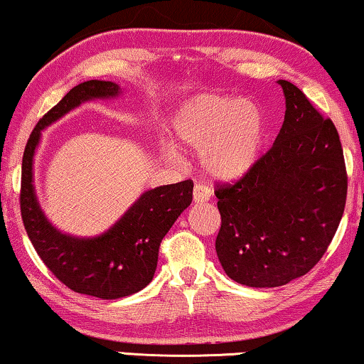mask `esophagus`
Returning a JSON list of instances; mask_svg holds the SVG:
<instances>
[{
    "label": "esophagus",
    "mask_w": 364,
    "mask_h": 364,
    "mask_svg": "<svg viewBox=\"0 0 364 364\" xmlns=\"http://www.w3.org/2000/svg\"><path fill=\"white\" fill-rule=\"evenodd\" d=\"M211 198V189L204 184H196L193 189V201L194 203H206Z\"/></svg>",
    "instance_id": "obj_1"
}]
</instances>
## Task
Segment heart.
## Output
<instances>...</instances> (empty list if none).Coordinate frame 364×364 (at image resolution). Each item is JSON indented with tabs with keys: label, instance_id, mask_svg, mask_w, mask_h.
Returning <instances> with one entry per match:
<instances>
[{
	"label": "heart",
	"instance_id": "obj_1",
	"mask_svg": "<svg viewBox=\"0 0 364 364\" xmlns=\"http://www.w3.org/2000/svg\"><path fill=\"white\" fill-rule=\"evenodd\" d=\"M265 117L254 102L221 94H199L175 112L173 145L199 153V165L214 180L235 181L259 161L265 143ZM165 155L176 156L171 145Z\"/></svg>",
	"mask_w": 364,
	"mask_h": 364
}]
</instances>
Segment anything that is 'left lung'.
Returning a JSON list of instances; mask_svg holds the SVG:
<instances>
[{
    "mask_svg": "<svg viewBox=\"0 0 364 364\" xmlns=\"http://www.w3.org/2000/svg\"><path fill=\"white\" fill-rule=\"evenodd\" d=\"M277 84L285 119L272 148L242 180L216 191L219 262L234 282L255 289L285 285L309 272L333 239L346 201L333 122L299 87Z\"/></svg>",
    "mask_w": 364,
    "mask_h": 364,
    "instance_id": "8db88e82",
    "label": "left lung"
}]
</instances>
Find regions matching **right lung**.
Instances as JSON below:
<instances>
[{
    "label": "right lung",
    "instance_id": "1",
    "mask_svg": "<svg viewBox=\"0 0 364 364\" xmlns=\"http://www.w3.org/2000/svg\"><path fill=\"white\" fill-rule=\"evenodd\" d=\"M122 94V87L112 80L73 87L38 122L23 156L21 216L36 252L70 290L102 300L124 299L151 282L161 239L193 201L191 180L148 189L107 231L90 237L59 231L44 214L34 188V156L43 132L82 104Z\"/></svg>",
    "mask_w": 364,
    "mask_h": 364
}]
</instances>
